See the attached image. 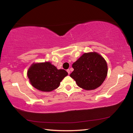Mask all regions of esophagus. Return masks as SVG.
<instances>
[{
	"label": "esophagus",
	"mask_w": 133,
	"mask_h": 133,
	"mask_svg": "<svg viewBox=\"0 0 133 133\" xmlns=\"http://www.w3.org/2000/svg\"><path fill=\"white\" fill-rule=\"evenodd\" d=\"M67 73H68V74L69 75L70 73V71L69 69H67Z\"/></svg>",
	"instance_id": "1"
}]
</instances>
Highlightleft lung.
I'll list each match as a JSON object with an SVG mask.
<instances>
[{"label":"left lung","mask_w":133,"mask_h":133,"mask_svg":"<svg viewBox=\"0 0 133 133\" xmlns=\"http://www.w3.org/2000/svg\"><path fill=\"white\" fill-rule=\"evenodd\" d=\"M72 67L74 70L70 76L78 86L86 90L98 88L107 77V63L102 56L94 51L83 54Z\"/></svg>","instance_id":"8db88e82"}]
</instances>
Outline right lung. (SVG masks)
<instances>
[{"mask_svg": "<svg viewBox=\"0 0 133 133\" xmlns=\"http://www.w3.org/2000/svg\"><path fill=\"white\" fill-rule=\"evenodd\" d=\"M67 75L66 70H58L50 62L33 63L28 71L31 84L39 90L45 92L57 89Z\"/></svg>", "mask_w": 133, "mask_h": 133, "instance_id": "add662e5", "label": "right lung"}]
</instances>
